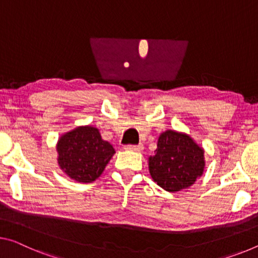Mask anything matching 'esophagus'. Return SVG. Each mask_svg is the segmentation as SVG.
<instances>
[{
  "mask_svg": "<svg viewBox=\"0 0 258 258\" xmlns=\"http://www.w3.org/2000/svg\"><path fill=\"white\" fill-rule=\"evenodd\" d=\"M125 150H128V151H135V152H141L143 149H144V146L142 144H138V145H125L124 146Z\"/></svg>",
  "mask_w": 258,
  "mask_h": 258,
  "instance_id": "1",
  "label": "esophagus"
}]
</instances>
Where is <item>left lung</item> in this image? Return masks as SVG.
I'll list each match as a JSON object with an SVG mask.
<instances>
[{
    "mask_svg": "<svg viewBox=\"0 0 258 258\" xmlns=\"http://www.w3.org/2000/svg\"><path fill=\"white\" fill-rule=\"evenodd\" d=\"M154 153L149 158L150 174L166 191L189 188L204 172V150L187 134L166 130L158 138Z\"/></svg>",
    "mask_w": 258,
    "mask_h": 258,
    "instance_id": "1",
    "label": "left lung"
}]
</instances>
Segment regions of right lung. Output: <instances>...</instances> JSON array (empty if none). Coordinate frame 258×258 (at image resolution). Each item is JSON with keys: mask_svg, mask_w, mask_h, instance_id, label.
Wrapping results in <instances>:
<instances>
[{"mask_svg": "<svg viewBox=\"0 0 258 258\" xmlns=\"http://www.w3.org/2000/svg\"><path fill=\"white\" fill-rule=\"evenodd\" d=\"M56 151L60 168L70 179L83 183L96 181L115 153L94 126L84 125L58 138Z\"/></svg>", "mask_w": 258, "mask_h": 258, "instance_id": "right-lung-1", "label": "right lung"}]
</instances>
